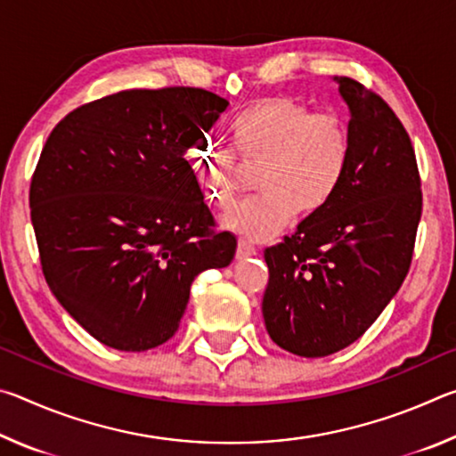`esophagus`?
Here are the masks:
<instances>
[{"label": "esophagus", "instance_id": "obj_1", "mask_svg": "<svg viewBox=\"0 0 456 456\" xmlns=\"http://www.w3.org/2000/svg\"><path fill=\"white\" fill-rule=\"evenodd\" d=\"M253 256H256V249H253V247L247 243V241H239L237 251H235V259L237 261H243V259H249Z\"/></svg>", "mask_w": 456, "mask_h": 456}]
</instances>
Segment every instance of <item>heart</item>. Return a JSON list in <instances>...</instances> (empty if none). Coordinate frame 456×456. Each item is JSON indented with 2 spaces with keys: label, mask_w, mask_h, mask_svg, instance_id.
I'll return each instance as SVG.
<instances>
[{
  "label": "heart",
  "mask_w": 456,
  "mask_h": 456,
  "mask_svg": "<svg viewBox=\"0 0 456 456\" xmlns=\"http://www.w3.org/2000/svg\"><path fill=\"white\" fill-rule=\"evenodd\" d=\"M231 155L211 142L189 152L207 200L229 211L257 175L264 195L227 217L225 225L251 241H265L296 217L326 209L350 167L348 122L336 112H314L304 100L269 96L249 104L229 126ZM238 160L235 161L234 159Z\"/></svg>",
  "instance_id": "obj_1"
}]
</instances>
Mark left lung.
I'll use <instances>...</instances> for the list:
<instances>
[{
    "mask_svg": "<svg viewBox=\"0 0 456 456\" xmlns=\"http://www.w3.org/2000/svg\"><path fill=\"white\" fill-rule=\"evenodd\" d=\"M350 108V167L326 209L265 249L267 334L304 358L330 356L364 334L411 269L422 191L411 136L392 108L336 76Z\"/></svg>",
    "mask_w": 456,
    "mask_h": 456,
    "instance_id": "8db88e82",
    "label": "left lung"
}]
</instances>
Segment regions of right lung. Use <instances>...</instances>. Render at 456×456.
<instances>
[{
	"label": "right lung",
	"instance_id": "1",
	"mask_svg": "<svg viewBox=\"0 0 456 456\" xmlns=\"http://www.w3.org/2000/svg\"><path fill=\"white\" fill-rule=\"evenodd\" d=\"M227 106L203 88L125 90L76 108L45 141L29 187L42 272L108 348L165 344L192 280L233 261L237 239L213 231L184 159Z\"/></svg>",
	"mask_w": 456,
	"mask_h": 456
}]
</instances>
